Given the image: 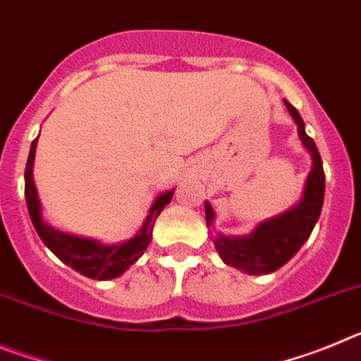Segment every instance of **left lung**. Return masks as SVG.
Masks as SVG:
<instances>
[{
	"mask_svg": "<svg viewBox=\"0 0 361 361\" xmlns=\"http://www.w3.org/2000/svg\"><path fill=\"white\" fill-rule=\"evenodd\" d=\"M289 114L298 126V137L312 159V168L305 180L304 195L298 204L275 219L264 220L245 237H219L213 240L220 258L228 266L237 267L247 275H267L288 264L311 235L312 228L320 219L325 195V173L317 145L305 133V124L298 110L286 101ZM215 213L206 202V224L212 226Z\"/></svg>",
	"mask_w": 361,
	"mask_h": 361,
	"instance_id": "left-lung-1",
	"label": "left lung"
}]
</instances>
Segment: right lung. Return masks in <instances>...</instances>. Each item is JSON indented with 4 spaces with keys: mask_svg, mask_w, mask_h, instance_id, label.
<instances>
[{
    "mask_svg": "<svg viewBox=\"0 0 361 361\" xmlns=\"http://www.w3.org/2000/svg\"><path fill=\"white\" fill-rule=\"evenodd\" d=\"M36 146L37 139H34L30 146V153H28L27 168H25V199H27L32 224L36 228L39 238L61 262H65L66 266H70L81 275L88 276V279L110 280L121 276L132 264H135L142 257L148 244L152 242L155 219L164 209L166 204L171 202L175 190L166 191V193L155 199L139 233L130 240L123 242V244L103 245L99 244L97 240H90V238L73 237L68 233L54 229L52 226L44 222L43 215H41V202L39 197H37L36 184H34V175H32Z\"/></svg>",
    "mask_w": 361,
    "mask_h": 361,
    "instance_id": "1",
    "label": "right lung"
}]
</instances>
